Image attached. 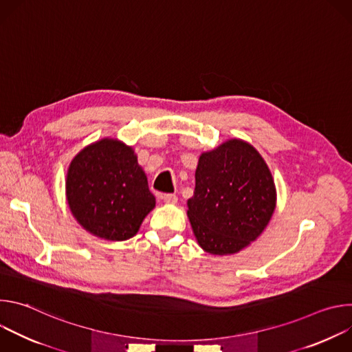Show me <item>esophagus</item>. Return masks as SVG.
<instances>
[{"instance_id": "esophagus-1", "label": "esophagus", "mask_w": 352, "mask_h": 352, "mask_svg": "<svg viewBox=\"0 0 352 352\" xmlns=\"http://www.w3.org/2000/svg\"><path fill=\"white\" fill-rule=\"evenodd\" d=\"M162 199H163V202H164V204H167V205H175V204H177V200H178V197H177L175 195H171V193L163 195V196H162Z\"/></svg>"}]
</instances>
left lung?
I'll list each match as a JSON object with an SVG mask.
<instances>
[{
	"label": "left lung",
	"instance_id": "obj_1",
	"mask_svg": "<svg viewBox=\"0 0 352 352\" xmlns=\"http://www.w3.org/2000/svg\"><path fill=\"white\" fill-rule=\"evenodd\" d=\"M276 202L266 162L252 144L234 138L199 156L186 214L199 246L224 256L259 238Z\"/></svg>",
	"mask_w": 352,
	"mask_h": 352
}]
</instances>
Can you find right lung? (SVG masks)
Listing matches in <instances>:
<instances>
[{"label":"right lung","instance_id":"add662e5","mask_svg":"<svg viewBox=\"0 0 352 352\" xmlns=\"http://www.w3.org/2000/svg\"><path fill=\"white\" fill-rule=\"evenodd\" d=\"M65 196L78 224L106 241L136 235L156 206L135 150L116 138L90 143L72 159Z\"/></svg>","mask_w":352,"mask_h":352}]
</instances>
